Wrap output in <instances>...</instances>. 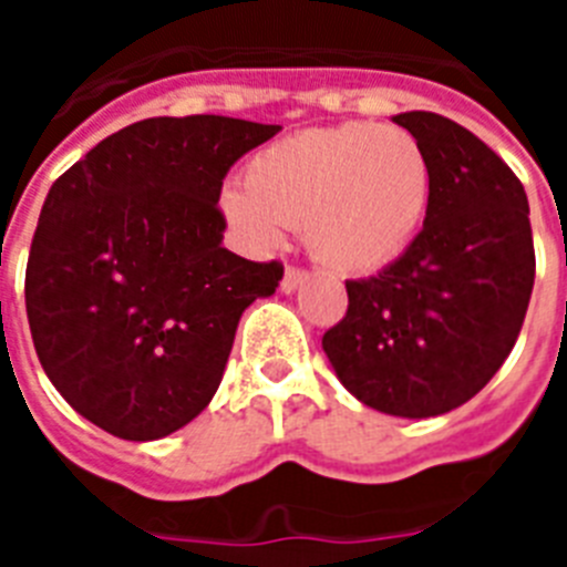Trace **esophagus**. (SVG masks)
Segmentation results:
<instances>
[{
	"mask_svg": "<svg viewBox=\"0 0 567 567\" xmlns=\"http://www.w3.org/2000/svg\"><path fill=\"white\" fill-rule=\"evenodd\" d=\"M307 278H309V275L303 272V269L287 267V272H284V280H280V292H284V295L298 292V289L303 287V280H307Z\"/></svg>",
	"mask_w": 567,
	"mask_h": 567,
	"instance_id": "1",
	"label": "esophagus"
}]
</instances>
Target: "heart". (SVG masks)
I'll list each match as a JSON object with an SVG mask.
<instances>
[{"instance_id":"b5f03b06","label":"heart","mask_w":567,"mask_h":567,"mask_svg":"<svg viewBox=\"0 0 567 567\" xmlns=\"http://www.w3.org/2000/svg\"><path fill=\"white\" fill-rule=\"evenodd\" d=\"M432 204V162L394 124L346 122L287 135L252 155L244 189L221 215L252 249H272L280 224L300 227L318 264L343 275L389 267L409 249Z\"/></svg>"}]
</instances>
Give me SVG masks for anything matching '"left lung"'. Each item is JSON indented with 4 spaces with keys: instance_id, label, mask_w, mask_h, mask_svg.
<instances>
[{
    "instance_id": "left-lung-1",
    "label": "left lung",
    "mask_w": 567,
    "mask_h": 567,
    "mask_svg": "<svg viewBox=\"0 0 567 567\" xmlns=\"http://www.w3.org/2000/svg\"><path fill=\"white\" fill-rule=\"evenodd\" d=\"M432 162L423 229L383 272L346 280L349 309L323 334L334 374L369 409L409 420L468 403L497 374L534 289L528 195L457 122L392 115Z\"/></svg>"
}]
</instances>
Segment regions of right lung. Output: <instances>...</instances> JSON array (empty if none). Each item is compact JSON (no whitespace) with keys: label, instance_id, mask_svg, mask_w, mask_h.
<instances>
[{"label":"right lung","instance_id":"obj_1","mask_svg":"<svg viewBox=\"0 0 567 567\" xmlns=\"http://www.w3.org/2000/svg\"><path fill=\"white\" fill-rule=\"evenodd\" d=\"M280 124L144 118L76 162L44 198L24 307L39 363L84 420L162 440L204 412L249 303L280 264L224 247L221 184Z\"/></svg>","mask_w":567,"mask_h":567}]
</instances>
